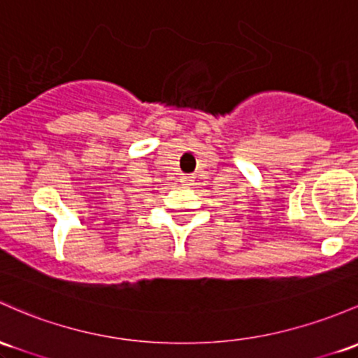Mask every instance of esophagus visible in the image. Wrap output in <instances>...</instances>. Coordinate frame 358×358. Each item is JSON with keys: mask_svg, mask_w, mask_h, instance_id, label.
<instances>
[{"mask_svg": "<svg viewBox=\"0 0 358 358\" xmlns=\"http://www.w3.org/2000/svg\"><path fill=\"white\" fill-rule=\"evenodd\" d=\"M180 182H182L183 185H192V182H194V176H192V175H182V176H180Z\"/></svg>", "mask_w": 358, "mask_h": 358, "instance_id": "34e87169", "label": "esophagus"}]
</instances>
